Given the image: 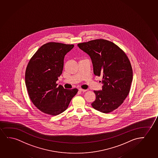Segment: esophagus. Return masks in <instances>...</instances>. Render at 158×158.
Segmentation results:
<instances>
[{
	"mask_svg": "<svg viewBox=\"0 0 158 158\" xmlns=\"http://www.w3.org/2000/svg\"><path fill=\"white\" fill-rule=\"evenodd\" d=\"M79 91H81V92H85V91H87V90H85V89H79Z\"/></svg>",
	"mask_w": 158,
	"mask_h": 158,
	"instance_id": "obj_1",
	"label": "esophagus"
}]
</instances>
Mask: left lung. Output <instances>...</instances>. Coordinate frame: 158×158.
Masks as SVG:
<instances>
[{
  "instance_id": "obj_1",
  "label": "left lung",
  "mask_w": 158,
  "mask_h": 158,
  "mask_svg": "<svg viewBox=\"0 0 158 158\" xmlns=\"http://www.w3.org/2000/svg\"><path fill=\"white\" fill-rule=\"evenodd\" d=\"M77 45L90 57L94 73L102 77V89L94 91L96 98L92 107L104 113L113 111L130 91L133 70L129 59L122 49L109 40L98 39Z\"/></svg>"
}]
</instances>
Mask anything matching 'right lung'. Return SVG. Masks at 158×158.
<instances>
[{
    "label": "right lung",
    "mask_w": 158,
    "mask_h": 158,
    "mask_svg": "<svg viewBox=\"0 0 158 158\" xmlns=\"http://www.w3.org/2000/svg\"><path fill=\"white\" fill-rule=\"evenodd\" d=\"M74 45L49 42L43 45L28 63L25 85L32 102L44 113L55 116L65 111L78 91L57 87L64 58Z\"/></svg>",
    "instance_id": "obj_1"
}]
</instances>
